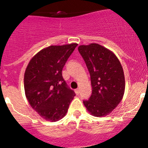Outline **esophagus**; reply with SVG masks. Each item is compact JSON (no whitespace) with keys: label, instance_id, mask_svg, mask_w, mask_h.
<instances>
[{"label":"esophagus","instance_id":"1","mask_svg":"<svg viewBox=\"0 0 148 148\" xmlns=\"http://www.w3.org/2000/svg\"><path fill=\"white\" fill-rule=\"evenodd\" d=\"M75 92L77 95H78V94L80 93V90H79V89H76V90H75Z\"/></svg>","mask_w":148,"mask_h":148}]
</instances>
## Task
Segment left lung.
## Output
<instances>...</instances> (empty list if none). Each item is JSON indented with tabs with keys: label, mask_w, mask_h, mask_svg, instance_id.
<instances>
[{
	"label": "left lung",
	"mask_w": 148,
	"mask_h": 148,
	"mask_svg": "<svg viewBox=\"0 0 148 148\" xmlns=\"http://www.w3.org/2000/svg\"><path fill=\"white\" fill-rule=\"evenodd\" d=\"M90 73L92 94L83 103L92 116L108 115L122 99L125 88L121 63L109 49L97 44L78 48Z\"/></svg>",
	"instance_id": "left-lung-1"
}]
</instances>
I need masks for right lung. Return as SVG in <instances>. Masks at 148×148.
<instances>
[{"label": "right lung", "instance_id": "right-lung-1", "mask_svg": "<svg viewBox=\"0 0 148 148\" xmlns=\"http://www.w3.org/2000/svg\"><path fill=\"white\" fill-rule=\"evenodd\" d=\"M77 44L50 46L30 60L24 74V90L30 105L44 119L56 121L66 115L75 95L62 70Z\"/></svg>", "mask_w": 148, "mask_h": 148}]
</instances>
